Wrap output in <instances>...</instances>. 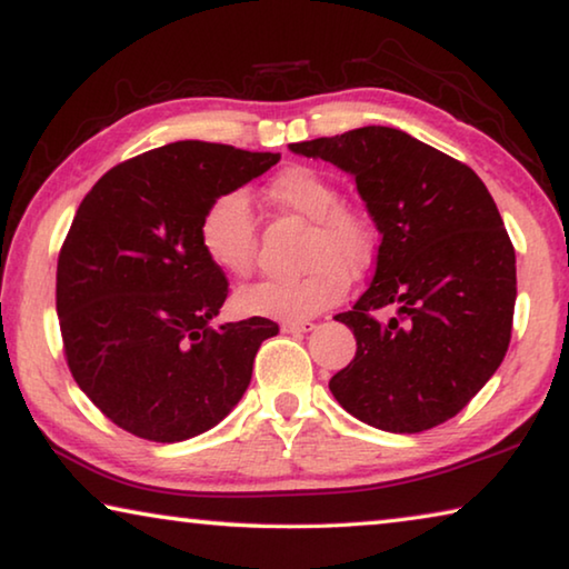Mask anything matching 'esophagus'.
I'll list each match as a JSON object with an SVG mask.
<instances>
[{
	"label": "esophagus",
	"mask_w": 569,
	"mask_h": 569,
	"mask_svg": "<svg viewBox=\"0 0 569 569\" xmlns=\"http://www.w3.org/2000/svg\"><path fill=\"white\" fill-rule=\"evenodd\" d=\"M315 322L310 320H297V322H282V332H310Z\"/></svg>",
	"instance_id": "34e87169"
}]
</instances>
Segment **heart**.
Wrapping results in <instances>:
<instances>
[{
    "mask_svg": "<svg viewBox=\"0 0 569 569\" xmlns=\"http://www.w3.org/2000/svg\"><path fill=\"white\" fill-rule=\"evenodd\" d=\"M264 201L312 221L305 264L295 279H262L239 290L234 305L249 318L297 322L338 305L350 274H362L376 259L378 234L368 213L340 203V189L312 166H287L264 186ZM199 244L209 262L229 277H247L257 254V219L247 193L227 191L203 209Z\"/></svg>",
    "mask_w": 569,
    "mask_h": 569,
    "instance_id": "obj_1",
    "label": "heart"
}]
</instances>
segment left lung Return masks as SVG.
<instances>
[{
    "label": "left lung",
    "instance_id": "obj_1",
    "mask_svg": "<svg viewBox=\"0 0 569 569\" xmlns=\"http://www.w3.org/2000/svg\"><path fill=\"white\" fill-rule=\"evenodd\" d=\"M350 173L383 241L352 310L335 315L358 340L330 390L358 421L421 433L449 421L507 356L517 257L487 186L467 163L398 128L366 126L292 143ZM399 307L388 326L369 315Z\"/></svg>",
    "mask_w": 569,
    "mask_h": 569
}]
</instances>
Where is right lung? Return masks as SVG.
I'll use <instances>...</instances> for the list:
<instances>
[{
  "label": "right lung",
  "instance_id": "1",
  "mask_svg": "<svg viewBox=\"0 0 569 569\" xmlns=\"http://www.w3.org/2000/svg\"><path fill=\"white\" fill-rule=\"evenodd\" d=\"M279 153L176 141L118 163L92 186L58 257L64 358L110 421L176 443L239 403L277 322L211 328L229 282L199 244L203 209L272 169Z\"/></svg>",
  "mask_w": 569,
  "mask_h": 569
}]
</instances>
